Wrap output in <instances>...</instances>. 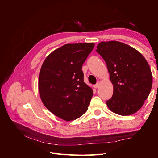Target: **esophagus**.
<instances>
[{
  "label": "esophagus",
  "instance_id": "obj_1",
  "mask_svg": "<svg viewBox=\"0 0 158 158\" xmlns=\"http://www.w3.org/2000/svg\"><path fill=\"white\" fill-rule=\"evenodd\" d=\"M99 86V83H98V84H95V85H93V87H94V88H95V89L98 88Z\"/></svg>",
  "mask_w": 158,
  "mask_h": 158
}]
</instances>
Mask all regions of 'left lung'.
<instances>
[{"label": "left lung", "mask_w": 158, "mask_h": 158, "mask_svg": "<svg viewBox=\"0 0 158 158\" xmlns=\"http://www.w3.org/2000/svg\"><path fill=\"white\" fill-rule=\"evenodd\" d=\"M96 51L106 61L113 85L107 107L120 115L136 113L144 105L152 85V72L146 59L133 47L116 41L99 43Z\"/></svg>", "instance_id": "1"}]
</instances>
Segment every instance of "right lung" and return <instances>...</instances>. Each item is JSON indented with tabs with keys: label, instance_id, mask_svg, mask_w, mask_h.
Returning <instances> with one entry per match:
<instances>
[{
	"label": "right lung",
	"instance_id": "right-lung-1",
	"mask_svg": "<svg viewBox=\"0 0 158 158\" xmlns=\"http://www.w3.org/2000/svg\"><path fill=\"white\" fill-rule=\"evenodd\" d=\"M94 45L65 44L47 56L41 66L38 82L41 101L64 121L79 118L89 106L93 91L84 82L82 67Z\"/></svg>",
	"mask_w": 158,
	"mask_h": 158
}]
</instances>
